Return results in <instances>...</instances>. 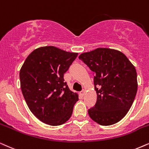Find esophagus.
I'll return each instance as SVG.
<instances>
[{
  "label": "esophagus",
  "mask_w": 149,
  "mask_h": 149,
  "mask_svg": "<svg viewBox=\"0 0 149 149\" xmlns=\"http://www.w3.org/2000/svg\"><path fill=\"white\" fill-rule=\"evenodd\" d=\"M85 93H86V90H85V89H83V90L81 91V95H82V96H84Z\"/></svg>",
  "instance_id": "1"
}]
</instances>
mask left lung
<instances>
[{
  "mask_svg": "<svg viewBox=\"0 0 149 149\" xmlns=\"http://www.w3.org/2000/svg\"><path fill=\"white\" fill-rule=\"evenodd\" d=\"M95 74L97 102L88 110L91 119L101 125L119 122L132 107L138 90L134 65L120 51L99 47L79 56Z\"/></svg>",
  "mask_w": 149,
  "mask_h": 149,
  "instance_id": "obj_1",
  "label": "left lung"
}]
</instances>
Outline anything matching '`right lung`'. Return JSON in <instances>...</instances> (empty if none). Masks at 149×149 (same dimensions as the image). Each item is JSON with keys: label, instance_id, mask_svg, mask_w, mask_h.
<instances>
[{"label": "right lung", "instance_id": "right-lung-1", "mask_svg": "<svg viewBox=\"0 0 149 149\" xmlns=\"http://www.w3.org/2000/svg\"><path fill=\"white\" fill-rule=\"evenodd\" d=\"M78 54L54 46L40 47L22 66L19 80L24 98L41 122L57 126L70 118L78 94L69 88L63 76Z\"/></svg>", "mask_w": 149, "mask_h": 149}]
</instances>
